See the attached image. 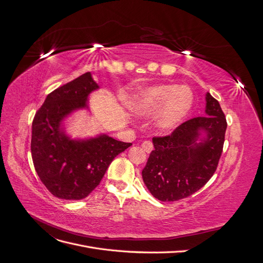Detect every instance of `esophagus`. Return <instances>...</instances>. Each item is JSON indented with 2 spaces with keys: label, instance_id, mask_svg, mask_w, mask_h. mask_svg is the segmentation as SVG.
Returning <instances> with one entry per match:
<instances>
[{
  "label": "esophagus",
  "instance_id": "34e87169",
  "mask_svg": "<svg viewBox=\"0 0 263 263\" xmlns=\"http://www.w3.org/2000/svg\"><path fill=\"white\" fill-rule=\"evenodd\" d=\"M141 148L144 149L147 154H149V153H151V151H153L154 145H153V142H151V141L146 140V141H144V142H142V144H141Z\"/></svg>",
  "mask_w": 263,
  "mask_h": 263
}]
</instances>
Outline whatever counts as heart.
Here are the masks:
<instances>
[{
	"label": "heart",
	"instance_id": "1",
	"mask_svg": "<svg viewBox=\"0 0 263 263\" xmlns=\"http://www.w3.org/2000/svg\"><path fill=\"white\" fill-rule=\"evenodd\" d=\"M193 93L185 85L162 84L141 91L129 101L135 114L149 116L160 112L157 127L162 132H172L184 121L193 106Z\"/></svg>",
	"mask_w": 263,
	"mask_h": 263
}]
</instances>
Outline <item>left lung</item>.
Listing matches in <instances>:
<instances>
[{"label": "left lung", "instance_id": "obj_1", "mask_svg": "<svg viewBox=\"0 0 263 263\" xmlns=\"http://www.w3.org/2000/svg\"><path fill=\"white\" fill-rule=\"evenodd\" d=\"M227 122L216 99L206 93L205 116L182 123L170 135L154 137L142 180L159 201L174 202L194 194L217 169ZM200 130L206 138H199ZM201 140V142H197Z\"/></svg>", "mask_w": 263, "mask_h": 263}]
</instances>
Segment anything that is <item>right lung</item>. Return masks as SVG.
<instances>
[{
	"label": "right lung",
	"instance_id": "right-lung-1",
	"mask_svg": "<svg viewBox=\"0 0 263 263\" xmlns=\"http://www.w3.org/2000/svg\"><path fill=\"white\" fill-rule=\"evenodd\" d=\"M99 89L90 72L52 91L35 114L31 127V158L39 179L62 200H82L97 187L114 158L130 142L107 135L71 140L61 127L73 110L87 107L89 94Z\"/></svg>",
	"mask_w": 263,
	"mask_h": 263
}]
</instances>
